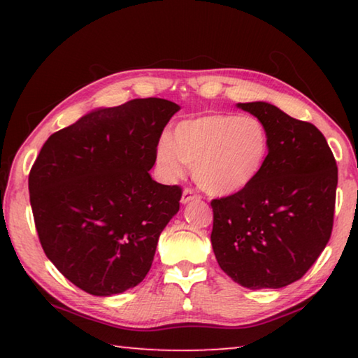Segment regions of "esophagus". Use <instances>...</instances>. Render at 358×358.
Segmentation results:
<instances>
[{
  "label": "esophagus",
  "mask_w": 358,
  "mask_h": 358,
  "mask_svg": "<svg viewBox=\"0 0 358 358\" xmlns=\"http://www.w3.org/2000/svg\"><path fill=\"white\" fill-rule=\"evenodd\" d=\"M199 199H201V197H199L192 189H185L183 194H181V203H183V205L189 203L191 201H199Z\"/></svg>",
  "instance_id": "1"
}]
</instances>
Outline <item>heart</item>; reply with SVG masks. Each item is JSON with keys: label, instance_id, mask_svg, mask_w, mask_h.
<instances>
[{"label": "heart", "instance_id": "b5f03b06", "mask_svg": "<svg viewBox=\"0 0 358 358\" xmlns=\"http://www.w3.org/2000/svg\"><path fill=\"white\" fill-rule=\"evenodd\" d=\"M270 141L257 118L211 113L183 120L155 150L156 169L166 181L185 175L192 166L194 181L211 196H234L259 177Z\"/></svg>", "mask_w": 358, "mask_h": 358}]
</instances>
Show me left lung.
I'll use <instances>...</instances> for the list:
<instances>
[{
    "instance_id": "1",
    "label": "left lung",
    "mask_w": 358,
    "mask_h": 358,
    "mask_svg": "<svg viewBox=\"0 0 358 358\" xmlns=\"http://www.w3.org/2000/svg\"><path fill=\"white\" fill-rule=\"evenodd\" d=\"M237 107L265 126L270 150L246 189L211 202V246L224 273L240 286L280 289L300 280L329 243L336 161L314 124L270 102Z\"/></svg>"
}]
</instances>
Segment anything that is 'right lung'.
Here are the masks:
<instances>
[{"mask_svg": "<svg viewBox=\"0 0 358 358\" xmlns=\"http://www.w3.org/2000/svg\"><path fill=\"white\" fill-rule=\"evenodd\" d=\"M180 108L159 98L99 107L42 145L28 178L36 230L48 260L85 292L121 294L151 268L181 189L148 172Z\"/></svg>", "mask_w": 358, "mask_h": 358, "instance_id": "obj_1", "label": "right lung"}]
</instances>
